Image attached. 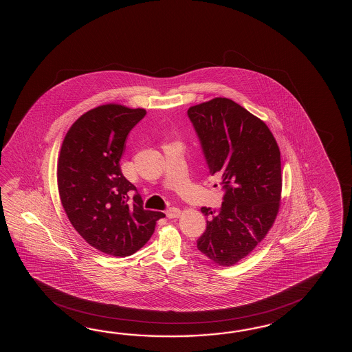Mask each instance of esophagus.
<instances>
[{
	"label": "esophagus",
	"mask_w": 352,
	"mask_h": 352,
	"mask_svg": "<svg viewBox=\"0 0 352 352\" xmlns=\"http://www.w3.org/2000/svg\"><path fill=\"white\" fill-rule=\"evenodd\" d=\"M181 215V210L177 208H168L166 210V217L168 219H175V217H179Z\"/></svg>",
	"instance_id": "esophagus-1"
}]
</instances>
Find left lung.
Instances as JSON below:
<instances>
[{"mask_svg":"<svg viewBox=\"0 0 352 352\" xmlns=\"http://www.w3.org/2000/svg\"><path fill=\"white\" fill-rule=\"evenodd\" d=\"M187 117L211 175L221 177V208H201L206 230L197 249L230 267L261 243L276 220L280 191V152L270 128L228 98L188 108Z\"/></svg>","mask_w":352,"mask_h":352,"instance_id":"8db88e82","label":"left lung"}]
</instances>
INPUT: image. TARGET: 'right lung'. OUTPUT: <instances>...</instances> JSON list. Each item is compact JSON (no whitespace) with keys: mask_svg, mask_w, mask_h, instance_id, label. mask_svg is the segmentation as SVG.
<instances>
[{"mask_svg":"<svg viewBox=\"0 0 352 352\" xmlns=\"http://www.w3.org/2000/svg\"><path fill=\"white\" fill-rule=\"evenodd\" d=\"M144 116L141 108L100 105L75 122L60 150L63 208L82 239L105 254H133L150 240L158 219L165 217L143 209L141 195L120 171L128 135Z\"/></svg>","mask_w":352,"mask_h":352,"instance_id":"add662e5","label":"right lung"}]
</instances>
